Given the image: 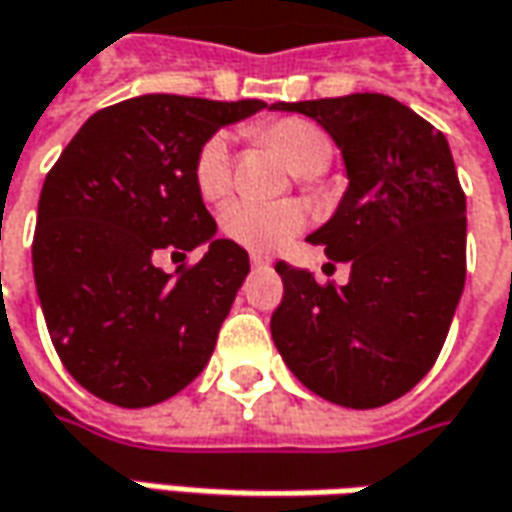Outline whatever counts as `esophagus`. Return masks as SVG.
Masks as SVG:
<instances>
[{
    "label": "esophagus",
    "mask_w": 512,
    "mask_h": 512,
    "mask_svg": "<svg viewBox=\"0 0 512 512\" xmlns=\"http://www.w3.org/2000/svg\"><path fill=\"white\" fill-rule=\"evenodd\" d=\"M249 260H252V266H255V269H269V266H272V257L263 255V252H252Z\"/></svg>",
    "instance_id": "esophagus-1"
}]
</instances>
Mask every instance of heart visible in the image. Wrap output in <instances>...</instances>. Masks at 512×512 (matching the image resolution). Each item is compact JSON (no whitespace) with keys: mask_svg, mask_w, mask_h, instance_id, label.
Returning a JSON list of instances; mask_svg holds the SVG:
<instances>
[{"mask_svg":"<svg viewBox=\"0 0 512 512\" xmlns=\"http://www.w3.org/2000/svg\"><path fill=\"white\" fill-rule=\"evenodd\" d=\"M252 135L272 144L283 155L294 175H320L331 161L328 135L309 118H274L252 127ZM195 186L206 201H221L232 186V152L226 135H212L203 141L195 158ZM306 226V209L294 201L229 203L221 215V229L246 249H277Z\"/></svg>","mask_w":512,"mask_h":512,"instance_id":"heart-1","label":"heart"}]
</instances>
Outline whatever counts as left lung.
<instances>
[{"label": "left lung", "mask_w": 512, "mask_h": 512, "mask_svg": "<svg viewBox=\"0 0 512 512\" xmlns=\"http://www.w3.org/2000/svg\"><path fill=\"white\" fill-rule=\"evenodd\" d=\"M274 110L314 118L343 152L348 189L309 243L351 266L345 286L274 266L283 277L274 345L317 397L388 405L431 371L465 289V192L448 138L382 93Z\"/></svg>", "instance_id": "obj_1"}]
</instances>
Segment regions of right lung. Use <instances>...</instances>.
<instances>
[{
  "mask_svg": "<svg viewBox=\"0 0 512 512\" xmlns=\"http://www.w3.org/2000/svg\"><path fill=\"white\" fill-rule=\"evenodd\" d=\"M257 98H127L84 121L47 172L33 235V277L53 348L70 377L118 408L175 397L203 371L249 274V255L195 186L206 138L249 118ZM195 267L172 275L161 251Z\"/></svg>",
  "mask_w": 512,
  "mask_h": 512,
  "instance_id": "add662e5",
  "label": "right lung"
}]
</instances>
